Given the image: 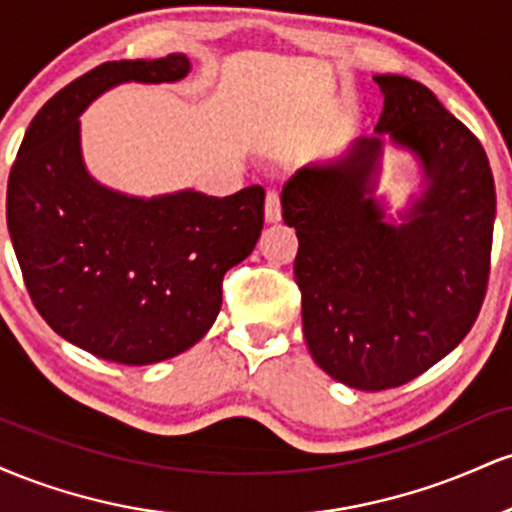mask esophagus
Segmentation results:
<instances>
[{
  "label": "esophagus",
  "instance_id": "34e87169",
  "mask_svg": "<svg viewBox=\"0 0 512 512\" xmlns=\"http://www.w3.org/2000/svg\"><path fill=\"white\" fill-rule=\"evenodd\" d=\"M264 219H267V223L281 221V202L276 192H267V199H264Z\"/></svg>",
  "mask_w": 512,
  "mask_h": 512
}]
</instances>
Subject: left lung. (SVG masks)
<instances>
[{"label":"left lung","instance_id":"obj_1","mask_svg":"<svg viewBox=\"0 0 512 512\" xmlns=\"http://www.w3.org/2000/svg\"><path fill=\"white\" fill-rule=\"evenodd\" d=\"M385 96L375 134L337 161L298 170L281 190L296 228L303 337L339 383L399 387L467 337L486 296L496 187L479 139L419 81L375 76ZM420 158L427 190L384 221L374 199L382 134Z\"/></svg>","mask_w":512,"mask_h":512}]
</instances>
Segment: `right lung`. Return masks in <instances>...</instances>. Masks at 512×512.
<instances>
[{"label":"right lung","mask_w":512,"mask_h":512,"mask_svg":"<svg viewBox=\"0 0 512 512\" xmlns=\"http://www.w3.org/2000/svg\"><path fill=\"white\" fill-rule=\"evenodd\" d=\"M190 60L105 62L50 98L9 173L7 226L31 301L60 337L125 366L197 344L221 310L223 274L250 255L264 190L129 197L88 175L79 115L125 81H180Z\"/></svg>","instance_id":"right-lung-1"}]
</instances>
